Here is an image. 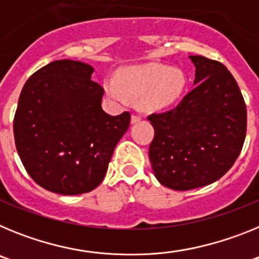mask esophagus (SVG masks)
<instances>
[{"label":"esophagus","mask_w":259,"mask_h":259,"mask_svg":"<svg viewBox=\"0 0 259 259\" xmlns=\"http://www.w3.org/2000/svg\"><path fill=\"white\" fill-rule=\"evenodd\" d=\"M140 120H141V115H139V114H132V116H131L132 124H135V123H139Z\"/></svg>","instance_id":"esophagus-1"}]
</instances>
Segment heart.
Here are the masks:
<instances>
[{
  "label": "heart",
  "mask_w": 259,
  "mask_h": 259,
  "mask_svg": "<svg viewBox=\"0 0 259 259\" xmlns=\"http://www.w3.org/2000/svg\"><path fill=\"white\" fill-rule=\"evenodd\" d=\"M105 91L114 101L125 104L128 96L139 98L145 110H161L175 104L185 87V75L179 68L164 65L132 66L118 71L116 80L107 79Z\"/></svg>",
  "instance_id": "heart-1"
}]
</instances>
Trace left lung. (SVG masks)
I'll list each match as a JSON object with an SVG mask.
<instances>
[{
    "label": "left lung",
    "mask_w": 259,
    "mask_h": 259,
    "mask_svg": "<svg viewBox=\"0 0 259 259\" xmlns=\"http://www.w3.org/2000/svg\"><path fill=\"white\" fill-rule=\"evenodd\" d=\"M196 66L194 88L178 106L150 114L153 172L175 191L200 188L233 166L246 135V106L236 80L218 61L189 56Z\"/></svg>",
    "instance_id": "left-lung-1"
}]
</instances>
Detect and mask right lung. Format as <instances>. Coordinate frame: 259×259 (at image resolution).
<instances>
[{"mask_svg": "<svg viewBox=\"0 0 259 259\" xmlns=\"http://www.w3.org/2000/svg\"><path fill=\"white\" fill-rule=\"evenodd\" d=\"M92 66L54 61L26 81L14 116L18 154L28 175L53 193L81 194L101 184L131 114L102 110Z\"/></svg>", "mask_w": 259, "mask_h": 259, "instance_id": "right-lung-1", "label": "right lung"}]
</instances>
